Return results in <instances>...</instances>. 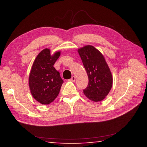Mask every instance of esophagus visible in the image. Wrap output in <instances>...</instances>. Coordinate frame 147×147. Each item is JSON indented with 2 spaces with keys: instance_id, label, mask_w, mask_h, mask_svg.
I'll return each mask as SVG.
<instances>
[{
  "instance_id": "34e87169",
  "label": "esophagus",
  "mask_w": 147,
  "mask_h": 147,
  "mask_svg": "<svg viewBox=\"0 0 147 147\" xmlns=\"http://www.w3.org/2000/svg\"><path fill=\"white\" fill-rule=\"evenodd\" d=\"M76 80V77L75 76H72L71 78L70 79V81H71V82H75Z\"/></svg>"
}]
</instances>
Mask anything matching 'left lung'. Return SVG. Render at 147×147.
I'll list each match as a JSON object with an SVG mask.
<instances>
[{"instance_id": "obj_1", "label": "left lung", "mask_w": 147, "mask_h": 147, "mask_svg": "<svg viewBox=\"0 0 147 147\" xmlns=\"http://www.w3.org/2000/svg\"><path fill=\"white\" fill-rule=\"evenodd\" d=\"M83 64L88 77V85L84 94L93 102H100L107 96L112 86V76L101 52L92 45L78 49Z\"/></svg>"}]
</instances>
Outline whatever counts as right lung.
I'll return each mask as SVG.
<instances>
[{
  "label": "right lung",
  "mask_w": 147,
  "mask_h": 147,
  "mask_svg": "<svg viewBox=\"0 0 147 147\" xmlns=\"http://www.w3.org/2000/svg\"><path fill=\"white\" fill-rule=\"evenodd\" d=\"M61 52L52 55L49 49L40 52L34 61L29 76V86L33 97L40 104L48 105L58 96L63 80L54 67Z\"/></svg>",
  "instance_id": "1"
}]
</instances>
